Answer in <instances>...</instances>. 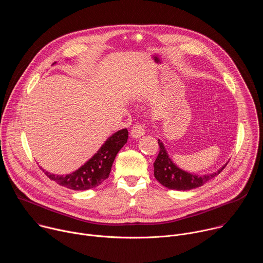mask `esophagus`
<instances>
[{"mask_svg": "<svg viewBox=\"0 0 263 263\" xmlns=\"http://www.w3.org/2000/svg\"><path fill=\"white\" fill-rule=\"evenodd\" d=\"M144 134V127L140 124H136L131 129V136L133 138H139Z\"/></svg>", "mask_w": 263, "mask_h": 263, "instance_id": "34e87169", "label": "esophagus"}]
</instances>
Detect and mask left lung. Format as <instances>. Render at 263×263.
Listing matches in <instances>:
<instances>
[{
  "mask_svg": "<svg viewBox=\"0 0 263 263\" xmlns=\"http://www.w3.org/2000/svg\"><path fill=\"white\" fill-rule=\"evenodd\" d=\"M159 144V154L154 162V176L157 181L167 187L170 190L176 191H191L197 187L202 186L210 179L217 176L227 165V163L221 166L216 173L198 176L191 173H187L179 168L170 158L164 144L160 139H158Z\"/></svg>",
  "mask_w": 263,
  "mask_h": 263,
  "instance_id": "obj_1",
  "label": "left lung"
}]
</instances>
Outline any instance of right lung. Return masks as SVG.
Returning a JSON list of instances; mask_svg holds the SVG:
<instances>
[{"instance_id":"right-lung-1","label":"right lung","mask_w":263,"mask_h":263,"mask_svg":"<svg viewBox=\"0 0 263 263\" xmlns=\"http://www.w3.org/2000/svg\"><path fill=\"white\" fill-rule=\"evenodd\" d=\"M128 139V130L122 129L112 134L99 151L77 171L65 176L54 175L44 168L45 174L57 184L72 191H86L99 186L109 177L112 163L117 154L125 145Z\"/></svg>"}]
</instances>
